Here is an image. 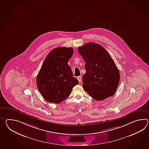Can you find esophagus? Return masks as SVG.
<instances>
[{"label":"esophagus","instance_id":"34e87169","mask_svg":"<svg viewBox=\"0 0 149 149\" xmlns=\"http://www.w3.org/2000/svg\"><path fill=\"white\" fill-rule=\"evenodd\" d=\"M77 79H78V81H79V82L81 83V80H82V76H78V77H77Z\"/></svg>","mask_w":149,"mask_h":149}]
</instances>
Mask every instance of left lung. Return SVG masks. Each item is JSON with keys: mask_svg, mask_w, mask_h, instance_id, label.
Listing matches in <instances>:
<instances>
[{"mask_svg": "<svg viewBox=\"0 0 149 149\" xmlns=\"http://www.w3.org/2000/svg\"><path fill=\"white\" fill-rule=\"evenodd\" d=\"M78 51L86 63V73L82 76L84 90L98 101L114 95L119 85L120 73L108 52L95 43L85 44Z\"/></svg>", "mask_w": 149, "mask_h": 149, "instance_id": "1", "label": "left lung"}]
</instances>
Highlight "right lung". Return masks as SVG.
Masks as SVG:
<instances>
[{
	"label": "right lung",
	"instance_id": "add662e5",
	"mask_svg": "<svg viewBox=\"0 0 149 149\" xmlns=\"http://www.w3.org/2000/svg\"><path fill=\"white\" fill-rule=\"evenodd\" d=\"M74 53L72 47L51 50L43 62L36 79L37 86L44 98L50 103L63 102L79 82L73 77L68 62Z\"/></svg>",
	"mask_w": 149,
	"mask_h": 149
}]
</instances>
